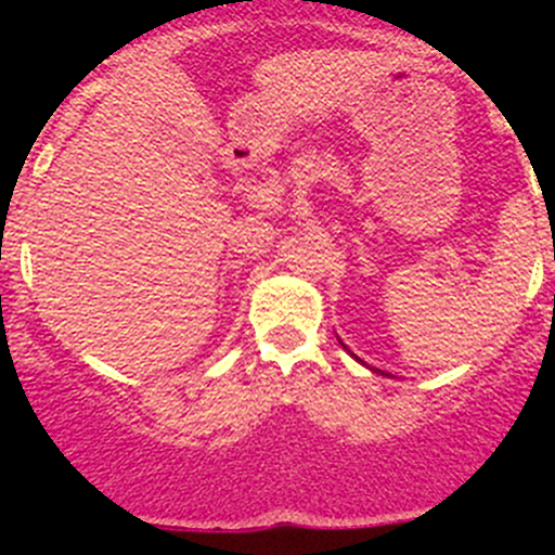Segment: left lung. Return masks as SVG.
I'll return each instance as SVG.
<instances>
[{"mask_svg": "<svg viewBox=\"0 0 555 555\" xmlns=\"http://www.w3.org/2000/svg\"><path fill=\"white\" fill-rule=\"evenodd\" d=\"M338 344L344 346V349H346V344H344V340H340V338H338ZM346 351H349V349H346ZM349 354H351V351H349ZM351 357H354V354H351ZM354 360H357V362H362L360 357H354ZM362 365H365V362H362ZM371 371H373V367H371ZM373 373H382V376H389V373H384V371H373Z\"/></svg>", "mask_w": 555, "mask_h": 555, "instance_id": "8db88e82", "label": "left lung"}]
</instances>
